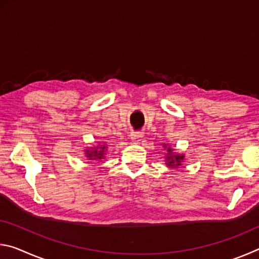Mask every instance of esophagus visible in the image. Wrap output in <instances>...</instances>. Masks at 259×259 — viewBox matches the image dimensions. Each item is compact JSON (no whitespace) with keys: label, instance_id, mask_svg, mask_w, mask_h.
<instances>
[{"label":"esophagus","instance_id":"obj_1","mask_svg":"<svg viewBox=\"0 0 259 259\" xmlns=\"http://www.w3.org/2000/svg\"><path fill=\"white\" fill-rule=\"evenodd\" d=\"M143 136H144L143 133H133V135H131V140H133V143L138 144L142 142Z\"/></svg>","mask_w":259,"mask_h":259}]
</instances>
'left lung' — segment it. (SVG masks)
Listing matches in <instances>:
<instances>
[{
  "label": "left lung",
  "mask_w": 259,
  "mask_h": 259,
  "mask_svg": "<svg viewBox=\"0 0 259 259\" xmlns=\"http://www.w3.org/2000/svg\"><path fill=\"white\" fill-rule=\"evenodd\" d=\"M164 150H166V154L164 155V161L165 164L169 166V168L177 169L182 165V163L185 160V155L182 154V153H177L174 151V148L170 145H165L163 144Z\"/></svg>",
  "instance_id": "left-lung-1"
}]
</instances>
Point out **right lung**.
<instances>
[{"mask_svg": "<svg viewBox=\"0 0 259 259\" xmlns=\"http://www.w3.org/2000/svg\"><path fill=\"white\" fill-rule=\"evenodd\" d=\"M108 145L106 142L98 143V145L87 147L84 150V155L88 160L90 161H99L106 159V153L108 151Z\"/></svg>", "mask_w": 259, "mask_h": 259, "instance_id": "right-lung-1", "label": "right lung"}]
</instances>
